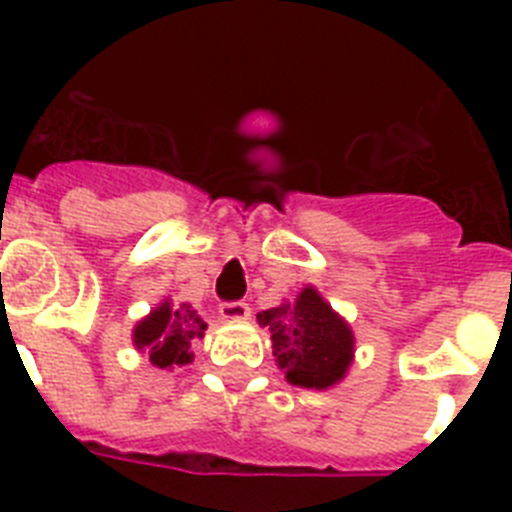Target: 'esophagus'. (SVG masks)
<instances>
[{
  "mask_svg": "<svg viewBox=\"0 0 512 512\" xmlns=\"http://www.w3.org/2000/svg\"><path fill=\"white\" fill-rule=\"evenodd\" d=\"M220 315H223L225 320H246L248 315H251V307L243 300L223 302V305H220Z\"/></svg>",
  "mask_w": 512,
  "mask_h": 512,
  "instance_id": "1",
  "label": "esophagus"
}]
</instances>
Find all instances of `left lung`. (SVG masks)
<instances>
[{"instance_id":"1","label":"left lung","mask_w":512,"mask_h":512,"mask_svg":"<svg viewBox=\"0 0 512 512\" xmlns=\"http://www.w3.org/2000/svg\"><path fill=\"white\" fill-rule=\"evenodd\" d=\"M259 325L269 328L277 364L297 387L325 390L354 359L351 330L312 287L302 289L295 305L284 302L259 312Z\"/></svg>"}]
</instances>
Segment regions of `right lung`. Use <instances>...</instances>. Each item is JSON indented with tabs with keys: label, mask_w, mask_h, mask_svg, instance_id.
I'll list each match as a JSON object with an SVG mask.
<instances>
[{
	"label": "right lung",
	"mask_w": 512,
	"mask_h": 512,
	"mask_svg": "<svg viewBox=\"0 0 512 512\" xmlns=\"http://www.w3.org/2000/svg\"><path fill=\"white\" fill-rule=\"evenodd\" d=\"M205 320L189 305L174 307L164 302L161 307L140 320L135 328V346L146 348L148 359L158 369H176L192 361V343L205 336Z\"/></svg>",
	"instance_id": "add662e5"
}]
</instances>
